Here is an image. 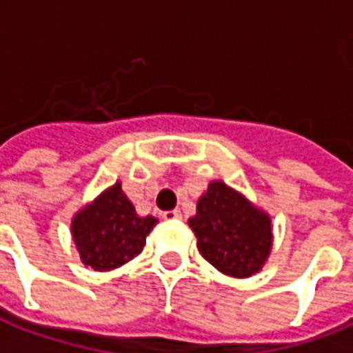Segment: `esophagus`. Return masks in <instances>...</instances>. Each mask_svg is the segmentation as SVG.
Returning a JSON list of instances; mask_svg holds the SVG:
<instances>
[{"label": "esophagus", "instance_id": "esophagus-1", "mask_svg": "<svg viewBox=\"0 0 353 353\" xmlns=\"http://www.w3.org/2000/svg\"><path fill=\"white\" fill-rule=\"evenodd\" d=\"M162 218L166 219V221H177V219H181V212L179 210L164 212V214H162Z\"/></svg>", "mask_w": 353, "mask_h": 353}]
</instances>
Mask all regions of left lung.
I'll use <instances>...</instances> for the list:
<instances>
[{"label":"left lung","instance_id":"obj_1","mask_svg":"<svg viewBox=\"0 0 353 353\" xmlns=\"http://www.w3.org/2000/svg\"><path fill=\"white\" fill-rule=\"evenodd\" d=\"M204 260L236 279L252 277L268 262L273 225L268 212L223 181H212L189 218Z\"/></svg>","mask_w":353,"mask_h":353}]
</instances>
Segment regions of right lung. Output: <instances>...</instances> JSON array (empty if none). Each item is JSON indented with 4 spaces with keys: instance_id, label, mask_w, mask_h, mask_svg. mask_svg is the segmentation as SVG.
<instances>
[{
    "instance_id": "right-lung-1",
    "label": "right lung",
    "mask_w": 353,
    "mask_h": 353,
    "mask_svg": "<svg viewBox=\"0 0 353 353\" xmlns=\"http://www.w3.org/2000/svg\"><path fill=\"white\" fill-rule=\"evenodd\" d=\"M157 223L159 219L152 216H137L122 183L117 181L74 214L70 233L83 265L110 271L141 252Z\"/></svg>"
}]
</instances>
